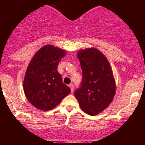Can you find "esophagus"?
I'll return each instance as SVG.
<instances>
[{
    "label": "esophagus",
    "mask_w": 145,
    "mask_h": 145,
    "mask_svg": "<svg viewBox=\"0 0 145 145\" xmlns=\"http://www.w3.org/2000/svg\"><path fill=\"white\" fill-rule=\"evenodd\" d=\"M69 86H70V89H71V91H72V92L73 91V90H74V86H73V85H72V84H70V85H69Z\"/></svg>",
    "instance_id": "1"
}]
</instances>
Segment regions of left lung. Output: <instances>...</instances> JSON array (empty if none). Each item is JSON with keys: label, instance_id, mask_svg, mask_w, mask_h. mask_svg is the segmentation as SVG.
Masks as SVG:
<instances>
[{"label": "left lung", "instance_id": "obj_1", "mask_svg": "<svg viewBox=\"0 0 145 145\" xmlns=\"http://www.w3.org/2000/svg\"><path fill=\"white\" fill-rule=\"evenodd\" d=\"M83 78L74 95L83 111L96 116L112 102L116 86L112 69L105 56L99 50L89 48L77 54Z\"/></svg>", "mask_w": 145, "mask_h": 145}]
</instances>
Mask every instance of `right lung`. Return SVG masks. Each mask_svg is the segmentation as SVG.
<instances>
[{
	"label": "right lung",
	"mask_w": 145,
	"mask_h": 145,
	"mask_svg": "<svg viewBox=\"0 0 145 145\" xmlns=\"http://www.w3.org/2000/svg\"><path fill=\"white\" fill-rule=\"evenodd\" d=\"M65 55L64 50L47 45L38 50L29 62L23 87L27 100L37 109L52 110L71 91L57 71L59 62Z\"/></svg>",
	"instance_id": "add662e5"
}]
</instances>
